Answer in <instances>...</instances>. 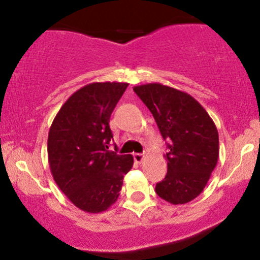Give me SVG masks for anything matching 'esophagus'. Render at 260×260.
<instances>
[{
  "label": "esophagus",
  "mask_w": 260,
  "mask_h": 260,
  "mask_svg": "<svg viewBox=\"0 0 260 260\" xmlns=\"http://www.w3.org/2000/svg\"><path fill=\"white\" fill-rule=\"evenodd\" d=\"M133 157H134V161H136V162H138V164H140L143 160H144V155L139 154V153L133 154Z\"/></svg>",
  "instance_id": "obj_1"
}]
</instances>
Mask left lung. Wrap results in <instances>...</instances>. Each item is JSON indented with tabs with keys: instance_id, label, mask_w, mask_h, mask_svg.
<instances>
[{
	"instance_id": "obj_1",
	"label": "left lung",
	"mask_w": 260,
	"mask_h": 260,
	"mask_svg": "<svg viewBox=\"0 0 260 260\" xmlns=\"http://www.w3.org/2000/svg\"><path fill=\"white\" fill-rule=\"evenodd\" d=\"M133 90L169 140L168 174L155 187L156 194L174 205L193 201L207 186L219 159L215 123L194 98L178 89L149 83Z\"/></svg>"
}]
</instances>
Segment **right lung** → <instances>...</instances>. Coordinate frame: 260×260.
I'll list each match as a JSON object with an SVG mask.
<instances>
[{
	"mask_svg": "<svg viewBox=\"0 0 260 260\" xmlns=\"http://www.w3.org/2000/svg\"><path fill=\"white\" fill-rule=\"evenodd\" d=\"M128 83H90L73 92L53 118L47 155L53 180L85 213L105 211L117 201L132 155L107 150L109 122Z\"/></svg>",
	"mask_w": 260,
	"mask_h": 260,
	"instance_id": "obj_1",
	"label": "right lung"
}]
</instances>
